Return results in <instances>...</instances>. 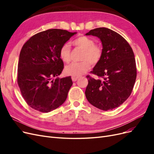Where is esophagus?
I'll return each mask as SVG.
<instances>
[{"label": "esophagus", "mask_w": 154, "mask_h": 154, "mask_svg": "<svg viewBox=\"0 0 154 154\" xmlns=\"http://www.w3.org/2000/svg\"><path fill=\"white\" fill-rule=\"evenodd\" d=\"M72 80L73 81V82H76L78 79L79 78V77L78 76H72Z\"/></svg>", "instance_id": "1"}]
</instances>
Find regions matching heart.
I'll return each instance as SVG.
<instances>
[{
	"label": "heart",
	"mask_w": 154,
	"mask_h": 154,
	"mask_svg": "<svg viewBox=\"0 0 154 154\" xmlns=\"http://www.w3.org/2000/svg\"><path fill=\"white\" fill-rule=\"evenodd\" d=\"M76 48L83 50L80 62H75L66 67V72L69 75L78 76L85 74L91 68V63L96 64L101 59L103 50L101 46L94 43L92 38L86 36H80L72 42ZM60 57L64 62L69 63L71 60V49L69 44H64L60 49Z\"/></svg>",
	"instance_id": "b5f03b06"
}]
</instances>
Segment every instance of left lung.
I'll list each match as a JSON object with an SVG mask.
<instances>
[{"label":"left lung","instance_id":"obj_1","mask_svg":"<svg viewBox=\"0 0 154 154\" xmlns=\"http://www.w3.org/2000/svg\"><path fill=\"white\" fill-rule=\"evenodd\" d=\"M86 35L101 40L103 55L91 73L85 90L88 101L103 110L114 109L131 94L137 76V69L132 48L122 36L106 27L91 30Z\"/></svg>","mask_w":154,"mask_h":154}]
</instances>
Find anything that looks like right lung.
Wrapping results in <instances>:
<instances>
[{"instance_id": "add662e5", "label": "right lung", "mask_w": 154, "mask_h": 154, "mask_svg": "<svg viewBox=\"0 0 154 154\" xmlns=\"http://www.w3.org/2000/svg\"><path fill=\"white\" fill-rule=\"evenodd\" d=\"M76 32L51 29L27 40L20 51L17 83L21 94L32 109L47 113L66 100L72 85L71 76H59L64 67L60 49Z\"/></svg>"}]
</instances>
